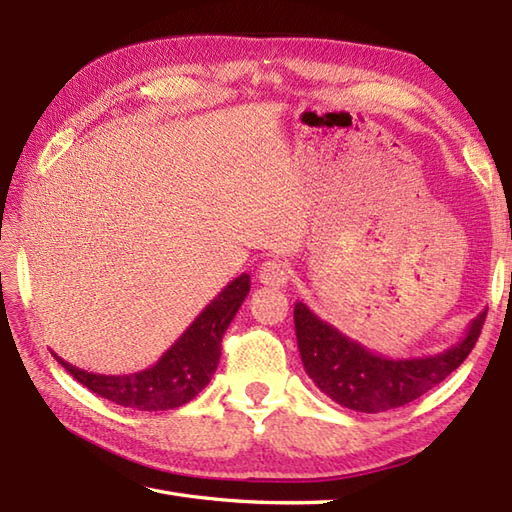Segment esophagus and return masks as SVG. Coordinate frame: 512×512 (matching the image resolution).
Here are the masks:
<instances>
[{
  "label": "esophagus",
  "instance_id": "34e87169",
  "mask_svg": "<svg viewBox=\"0 0 512 512\" xmlns=\"http://www.w3.org/2000/svg\"><path fill=\"white\" fill-rule=\"evenodd\" d=\"M290 279V268L284 259H266V262L259 266V281L264 286H284Z\"/></svg>",
  "mask_w": 512,
  "mask_h": 512
}]
</instances>
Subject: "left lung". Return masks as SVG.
Segmentation results:
<instances>
[{"instance_id":"1","label":"left lung","mask_w":512,"mask_h":512,"mask_svg":"<svg viewBox=\"0 0 512 512\" xmlns=\"http://www.w3.org/2000/svg\"><path fill=\"white\" fill-rule=\"evenodd\" d=\"M486 310L471 321L462 339L440 354L387 358L321 321L306 303H295V332L306 374L341 407L380 413L409 405L440 385L471 354L480 339Z\"/></svg>"}]
</instances>
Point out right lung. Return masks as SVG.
<instances>
[{
    "mask_svg": "<svg viewBox=\"0 0 512 512\" xmlns=\"http://www.w3.org/2000/svg\"><path fill=\"white\" fill-rule=\"evenodd\" d=\"M248 290L250 275L244 273L233 279L198 314V319L184 330L180 339L160 356V361L143 372L123 376L94 374L65 363L57 354L54 358L83 387L116 402V405L138 411H167L182 407L209 385L217 363H220L222 336L244 303Z\"/></svg>",
    "mask_w": 512,
    "mask_h": 512,
    "instance_id": "obj_1",
    "label": "right lung"
}]
</instances>
